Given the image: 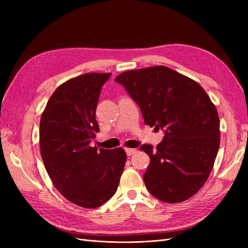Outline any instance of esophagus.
<instances>
[{
    "instance_id": "34e87169",
    "label": "esophagus",
    "mask_w": 248,
    "mask_h": 248,
    "mask_svg": "<svg viewBox=\"0 0 248 248\" xmlns=\"http://www.w3.org/2000/svg\"><path fill=\"white\" fill-rule=\"evenodd\" d=\"M125 151H126V154L128 155V156H131V155H133L134 153L137 152V150L136 149H130V148H126L125 149Z\"/></svg>"
}]
</instances>
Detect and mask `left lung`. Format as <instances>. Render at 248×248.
I'll use <instances>...</instances> for the list:
<instances>
[{
    "label": "left lung",
    "mask_w": 248,
    "mask_h": 248,
    "mask_svg": "<svg viewBox=\"0 0 248 248\" xmlns=\"http://www.w3.org/2000/svg\"><path fill=\"white\" fill-rule=\"evenodd\" d=\"M115 80L140 108L145 124L164 130L150 157L144 182L150 193L174 204L188 200L205 184L220 144L219 117L200 84L166 66L128 70Z\"/></svg>",
    "instance_id": "left-lung-1"
}]
</instances>
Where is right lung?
<instances>
[{
	"label": "right lung",
	"instance_id": "obj_1",
	"mask_svg": "<svg viewBox=\"0 0 248 248\" xmlns=\"http://www.w3.org/2000/svg\"><path fill=\"white\" fill-rule=\"evenodd\" d=\"M111 73H86L60 85L40 120V151L56 188L69 202L97 208L117 191L124 149H97L90 142L99 131L96 108Z\"/></svg>",
	"mask_w": 248,
	"mask_h": 248
}]
</instances>
